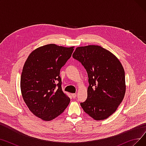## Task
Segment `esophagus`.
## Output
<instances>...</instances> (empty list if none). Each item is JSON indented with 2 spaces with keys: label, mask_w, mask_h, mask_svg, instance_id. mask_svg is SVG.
Returning a JSON list of instances; mask_svg holds the SVG:
<instances>
[{
  "label": "esophagus",
  "mask_w": 146,
  "mask_h": 146,
  "mask_svg": "<svg viewBox=\"0 0 146 146\" xmlns=\"http://www.w3.org/2000/svg\"><path fill=\"white\" fill-rule=\"evenodd\" d=\"M72 96L73 98H76V97L77 96V95H76V94H72Z\"/></svg>",
  "instance_id": "esophagus-1"
}]
</instances>
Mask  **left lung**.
<instances>
[{"mask_svg": "<svg viewBox=\"0 0 146 146\" xmlns=\"http://www.w3.org/2000/svg\"><path fill=\"white\" fill-rule=\"evenodd\" d=\"M73 57L86 70L89 86L82 108L93 119L108 118L117 110L125 96V72L118 58L99 45L79 47Z\"/></svg>", "mask_w": 146, "mask_h": 146, "instance_id": "1", "label": "left lung"}]
</instances>
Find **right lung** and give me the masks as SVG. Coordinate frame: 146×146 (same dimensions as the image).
Wrapping results in <instances>:
<instances>
[{"label": "right lung", "instance_id": "add662e5", "mask_svg": "<svg viewBox=\"0 0 146 146\" xmlns=\"http://www.w3.org/2000/svg\"><path fill=\"white\" fill-rule=\"evenodd\" d=\"M47 44L34 50L23 67L21 90L23 99L34 115L44 121L63 113L70 99L61 88L60 71L70 58L73 48Z\"/></svg>", "mask_w": 146, "mask_h": 146}]
</instances>
